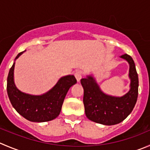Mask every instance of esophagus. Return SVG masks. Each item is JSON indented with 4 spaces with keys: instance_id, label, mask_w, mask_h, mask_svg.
Wrapping results in <instances>:
<instances>
[{
    "instance_id": "obj_1",
    "label": "esophagus",
    "mask_w": 150,
    "mask_h": 150,
    "mask_svg": "<svg viewBox=\"0 0 150 150\" xmlns=\"http://www.w3.org/2000/svg\"><path fill=\"white\" fill-rule=\"evenodd\" d=\"M74 75H75V78L77 79V81H78V82H79V81H81V78H82V73H81V71L77 70L76 72H75V74H74Z\"/></svg>"
}]
</instances>
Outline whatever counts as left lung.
I'll return each mask as SVG.
<instances>
[{"label": "left lung", "instance_id": "obj_1", "mask_svg": "<svg viewBox=\"0 0 150 150\" xmlns=\"http://www.w3.org/2000/svg\"><path fill=\"white\" fill-rule=\"evenodd\" d=\"M120 57L128 62L130 90L122 97L105 94L94 77L87 75L81 80L84 90L83 104L86 116L88 120L105 125H114L125 120L136 105L139 92V77L134 61L131 56L124 54Z\"/></svg>", "mask_w": 150, "mask_h": 150}]
</instances>
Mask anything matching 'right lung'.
Here are the masks:
<instances>
[{
    "label": "right lung",
    "instance_id": "add662e5",
    "mask_svg": "<svg viewBox=\"0 0 150 150\" xmlns=\"http://www.w3.org/2000/svg\"><path fill=\"white\" fill-rule=\"evenodd\" d=\"M25 51L19 53L15 60ZM14 64L15 62L10 68L7 78V93L14 109L25 119L33 122H45L56 119L60 114L68 90L77 83L75 76L69 75L62 77L47 92L42 95H31L22 92L16 87Z\"/></svg>",
    "mask_w": 150,
    "mask_h": 150
}]
</instances>
